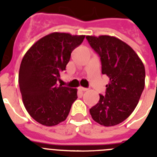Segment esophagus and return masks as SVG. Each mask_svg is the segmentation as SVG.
I'll return each instance as SVG.
<instances>
[{"instance_id":"34e87169","label":"esophagus","mask_w":157,"mask_h":157,"mask_svg":"<svg viewBox=\"0 0 157 157\" xmlns=\"http://www.w3.org/2000/svg\"><path fill=\"white\" fill-rule=\"evenodd\" d=\"M79 90H81V91H83V92L88 91V90H89L87 88H84V87H80V88H79Z\"/></svg>"}]
</instances>
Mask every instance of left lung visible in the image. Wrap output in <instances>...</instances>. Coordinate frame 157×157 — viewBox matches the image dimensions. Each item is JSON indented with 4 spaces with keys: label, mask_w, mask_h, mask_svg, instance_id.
<instances>
[{
    "label": "left lung",
    "mask_w": 157,
    "mask_h": 157,
    "mask_svg": "<svg viewBox=\"0 0 157 157\" xmlns=\"http://www.w3.org/2000/svg\"><path fill=\"white\" fill-rule=\"evenodd\" d=\"M98 54L101 73L109 77L105 96L90 109L95 122L105 127L127 119L136 109L145 85V68L138 55L128 44L109 35L86 36Z\"/></svg>",
    "instance_id": "8db88e82"
}]
</instances>
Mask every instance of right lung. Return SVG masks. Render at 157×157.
Returning a JSON list of instances; mask_svg holds the SVG:
<instances>
[{
  "mask_svg": "<svg viewBox=\"0 0 157 157\" xmlns=\"http://www.w3.org/2000/svg\"><path fill=\"white\" fill-rule=\"evenodd\" d=\"M85 35L54 32L34 43L21 60L18 83L27 112L40 124L52 127L67 118L77 90L57 85L71 53Z\"/></svg>",
  "mask_w": 157,
  "mask_h": 157,
  "instance_id": "obj_1",
  "label": "right lung"
}]
</instances>
